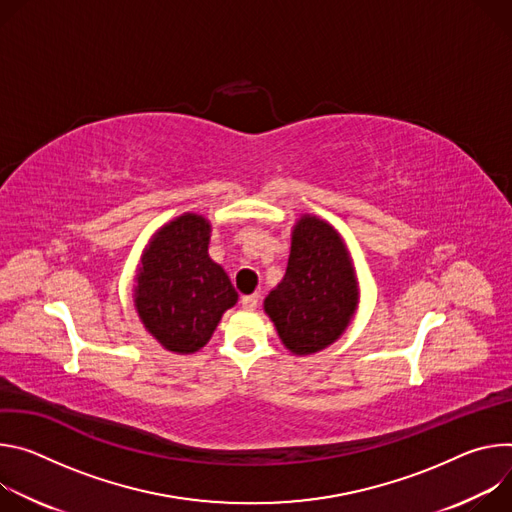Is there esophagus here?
Listing matches in <instances>:
<instances>
[{
	"instance_id": "1",
	"label": "esophagus",
	"mask_w": 512,
	"mask_h": 512,
	"mask_svg": "<svg viewBox=\"0 0 512 512\" xmlns=\"http://www.w3.org/2000/svg\"><path fill=\"white\" fill-rule=\"evenodd\" d=\"M258 303H260V297H258V295H246V297H242V307L248 309V311H254V309L258 307Z\"/></svg>"
}]
</instances>
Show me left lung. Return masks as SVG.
<instances>
[{"instance_id": "left-lung-1", "label": "left lung", "mask_w": 512, "mask_h": 512, "mask_svg": "<svg viewBox=\"0 0 512 512\" xmlns=\"http://www.w3.org/2000/svg\"><path fill=\"white\" fill-rule=\"evenodd\" d=\"M358 295L342 236L327 221L303 215L293 227L285 278L264 299L282 344L297 356L325 350L350 325Z\"/></svg>"}]
</instances>
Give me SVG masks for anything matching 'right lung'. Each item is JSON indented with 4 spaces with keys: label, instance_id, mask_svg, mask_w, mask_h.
<instances>
[{
    "label": "right lung",
    "instance_id": "add662e5",
    "mask_svg": "<svg viewBox=\"0 0 512 512\" xmlns=\"http://www.w3.org/2000/svg\"><path fill=\"white\" fill-rule=\"evenodd\" d=\"M209 234L203 215L183 213L162 225L142 254L136 311L168 352H199L221 315L238 303L225 270L209 258Z\"/></svg>",
    "mask_w": 512,
    "mask_h": 512
}]
</instances>
